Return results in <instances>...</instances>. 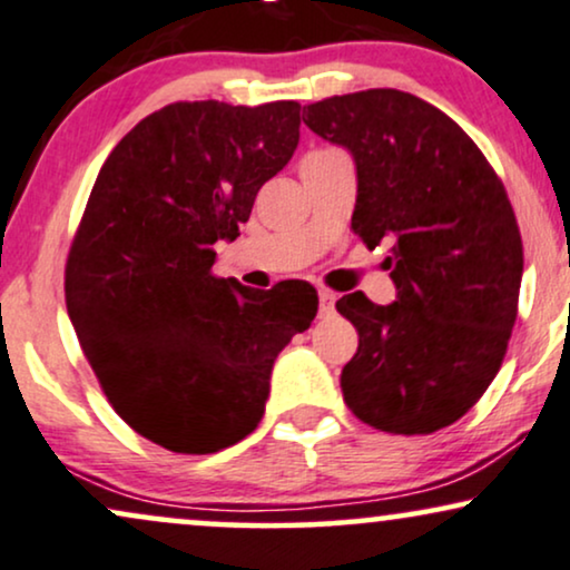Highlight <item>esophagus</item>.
Listing matches in <instances>:
<instances>
[{
    "mask_svg": "<svg viewBox=\"0 0 570 570\" xmlns=\"http://www.w3.org/2000/svg\"><path fill=\"white\" fill-rule=\"evenodd\" d=\"M335 312V293L320 291V317H330Z\"/></svg>",
    "mask_w": 570,
    "mask_h": 570,
    "instance_id": "1",
    "label": "esophagus"
}]
</instances>
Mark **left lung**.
I'll return each instance as SVG.
<instances>
[{"label":"left lung","instance_id":"left-lung-1","mask_svg":"<svg viewBox=\"0 0 570 570\" xmlns=\"http://www.w3.org/2000/svg\"><path fill=\"white\" fill-rule=\"evenodd\" d=\"M306 126L356 166L351 229L385 258L396 301L348 293L360 333L343 402L385 433L452 425L494 381L518 317L523 245L500 177L446 114L399 89L304 108Z\"/></svg>","mask_w":570,"mask_h":570}]
</instances>
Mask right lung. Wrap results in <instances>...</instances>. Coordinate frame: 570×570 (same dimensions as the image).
<instances>
[{"label":"right lung","instance_id":"obj_1","mask_svg":"<svg viewBox=\"0 0 570 570\" xmlns=\"http://www.w3.org/2000/svg\"><path fill=\"white\" fill-rule=\"evenodd\" d=\"M301 105L174 102L114 147L66 266V304L126 425L214 454L262 423L277 354L317 314L308 283L272 291L210 274L298 147Z\"/></svg>","mask_w":570,"mask_h":570}]
</instances>
